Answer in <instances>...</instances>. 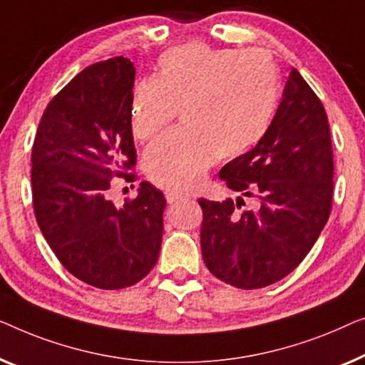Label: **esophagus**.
I'll return each instance as SVG.
<instances>
[{
	"mask_svg": "<svg viewBox=\"0 0 365 365\" xmlns=\"http://www.w3.org/2000/svg\"><path fill=\"white\" fill-rule=\"evenodd\" d=\"M165 198H167V202L170 203V205H173V203H178V202H182V200H185L187 197H185V195H182V193H175V192H167L165 193Z\"/></svg>",
	"mask_w": 365,
	"mask_h": 365,
	"instance_id": "obj_1",
	"label": "esophagus"
}]
</instances>
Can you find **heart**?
I'll return each instance as SVG.
<instances>
[{
	"mask_svg": "<svg viewBox=\"0 0 365 365\" xmlns=\"http://www.w3.org/2000/svg\"><path fill=\"white\" fill-rule=\"evenodd\" d=\"M155 68L152 79L133 89V137L152 140L178 110L185 127L148 148L143 165L158 187L192 190L215 158L245 155L264 137L279 89L274 66L263 53L192 41L163 51Z\"/></svg>",
	"mask_w": 365,
	"mask_h": 365,
	"instance_id": "1",
	"label": "heart"
}]
</instances>
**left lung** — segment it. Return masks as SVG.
Wrapping results in <instances>:
<instances>
[{
	"instance_id": "left-lung-1",
	"label": "left lung",
	"mask_w": 365,
	"mask_h": 365,
	"mask_svg": "<svg viewBox=\"0 0 365 365\" xmlns=\"http://www.w3.org/2000/svg\"><path fill=\"white\" fill-rule=\"evenodd\" d=\"M228 188L258 198L245 202L200 198L203 261L210 273L240 289L283 279L309 253L327 223L334 188L329 122L324 106L292 69L264 137L253 150L227 163Z\"/></svg>"
}]
</instances>
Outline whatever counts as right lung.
I'll return each instance as SVG.
<instances>
[{
	"label": "right lung",
	"mask_w": 365,
	"mask_h": 365,
	"mask_svg": "<svg viewBox=\"0 0 365 365\" xmlns=\"http://www.w3.org/2000/svg\"><path fill=\"white\" fill-rule=\"evenodd\" d=\"M135 68L101 61L64 86L46 107L31 153L34 217L61 264L99 289L145 278L160 253L165 197L148 182L117 208L115 177L135 182L130 127Z\"/></svg>",
	"instance_id": "add662e5"
}]
</instances>
